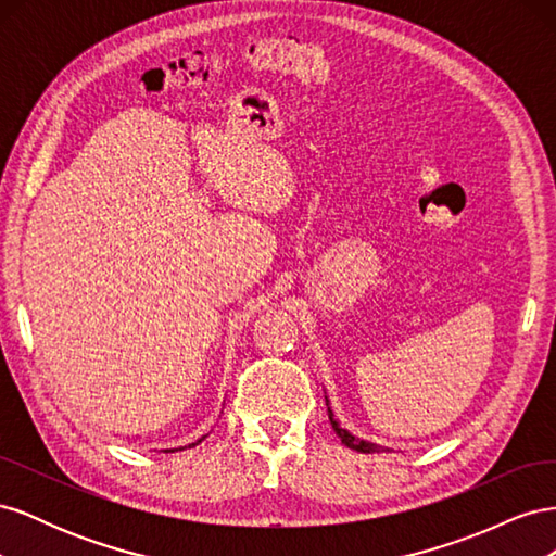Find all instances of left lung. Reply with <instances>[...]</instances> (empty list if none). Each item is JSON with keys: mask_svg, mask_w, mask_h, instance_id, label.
I'll list each match as a JSON object with an SVG mask.
<instances>
[{"mask_svg": "<svg viewBox=\"0 0 556 556\" xmlns=\"http://www.w3.org/2000/svg\"><path fill=\"white\" fill-rule=\"evenodd\" d=\"M329 422H331V427H333L336 435H339V439H341V443H343V445H348V447H352V450H357V452H376V447H374L371 443H366V441H357L355 435L348 433L345 429H341V425L336 422V419H333L331 410H329Z\"/></svg>", "mask_w": 556, "mask_h": 556, "instance_id": "8db88e82", "label": "left lung"}]
</instances>
